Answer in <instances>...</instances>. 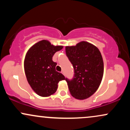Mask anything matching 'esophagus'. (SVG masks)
<instances>
[{
    "label": "esophagus",
    "instance_id": "esophagus-1",
    "mask_svg": "<svg viewBox=\"0 0 130 130\" xmlns=\"http://www.w3.org/2000/svg\"><path fill=\"white\" fill-rule=\"evenodd\" d=\"M62 73L63 74H64V71H62Z\"/></svg>",
    "mask_w": 130,
    "mask_h": 130
}]
</instances>
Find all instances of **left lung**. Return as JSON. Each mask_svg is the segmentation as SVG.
I'll return each instance as SVG.
<instances>
[{
  "label": "left lung",
  "instance_id": "obj_1",
  "mask_svg": "<svg viewBox=\"0 0 130 130\" xmlns=\"http://www.w3.org/2000/svg\"><path fill=\"white\" fill-rule=\"evenodd\" d=\"M65 52L74 68V77L65 78L71 95L78 100L92 96L101 84L104 72L103 57L99 50L91 43L81 41L66 46Z\"/></svg>",
  "mask_w": 130,
  "mask_h": 130
}]
</instances>
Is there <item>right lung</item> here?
<instances>
[{
	"label": "right lung",
	"instance_id": "obj_1",
	"mask_svg": "<svg viewBox=\"0 0 130 130\" xmlns=\"http://www.w3.org/2000/svg\"><path fill=\"white\" fill-rule=\"evenodd\" d=\"M62 46H54L43 40L33 45L27 52L24 59V71L27 80L37 95L46 97L56 92L58 83L65 77L56 70V62L53 57Z\"/></svg>",
	"mask_w": 130,
	"mask_h": 130
}]
</instances>
